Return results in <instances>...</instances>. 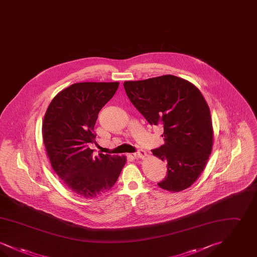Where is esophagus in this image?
<instances>
[{"instance_id": "34e87169", "label": "esophagus", "mask_w": 257, "mask_h": 257, "mask_svg": "<svg viewBox=\"0 0 257 257\" xmlns=\"http://www.w3.org/2000/svg\"><path fill=\"white\" fill-rule=\"evenodd\" d=\"M136 159H145L147 157V152L145 150H139L138 152H136L133 154Z\"/></svg>"}]
</instances>
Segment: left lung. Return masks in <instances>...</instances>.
I'll return each mask as SVG.
<instances>
[{
	"label": "left lung",
	"mask_w": 257,
	"mask_h": 257,
	"mask_svg": "<svg viewBox=\"0 0 257 257\" xmlns=\"http://www.w3.org/2000/svg\"><path fill=\"white\" fill-rule=\"evenodd\" d=\"M132 104L150 125H162L165 144L152 153L167 162L168 174L158 183L180 192L204 171L213 147L210 109L199 89L173 75L123 84Z\"/></svg>",
	"instance_id": "obj_1"
}]
</instances>
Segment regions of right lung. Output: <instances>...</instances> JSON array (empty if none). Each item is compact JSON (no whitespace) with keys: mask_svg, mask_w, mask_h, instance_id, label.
Listing matches in <instances>:
<instances>
[{"mask_svg":"<svg viewBox=\"0 0 257 257\" xmlns=\"http://www.w3.org/2000/svg\"><path fill=\"white\" fill-rule=\"evenodd\" d=\"M118 86V82L76 83L54 97L44 115L42 137L51 166L64 185L83 198L109 192L126 163L125 156H93L89 148L95 142L98 113Z\"/></svg>","mask_w":257,"mask_h":257,"instance_id":"add662e5","label":"right lung"}]
</instances>
